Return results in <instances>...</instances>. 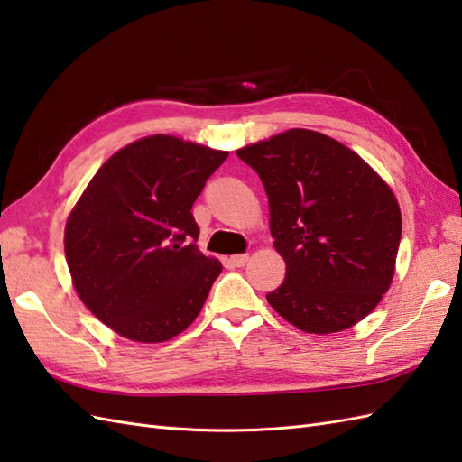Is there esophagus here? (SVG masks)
<instances>
[{
	"mask_svg": "<svg viewBox=\"0 0 462 462\" xmlns=\"http://www.w3.org/2000/svg\"><path fill=\"white\" fill-rule=\"evenodd\" d=\"M229 261L233 266H245L249 263V254H233Z\"/></svg>",
	"mask_w": 462,
	"mask_h": 462,
	"instance_id": "esophagus-1",
	"label": "esophagus"
}]
</instances>
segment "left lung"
<instances>
[{"label": "left lung", "mask_w": 462, "mask_h": 462, "mask_svg": "<svg viewBox=\"0 0 462 462\" xmlns=\"http://www.w3.org/2000/svg\"><path fill=\"white\" fill-rule=\"evenodd\" d=\"M269 198L274 249L286 276L266 300L309 334L347 330L392 286L402 209L383 178L354 150L291 128L237 150Z\"/></svg>", "instance_id": "left-lung-1"}]
</instances>
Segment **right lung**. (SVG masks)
I'll use <instances>...</instances> for the list:
<instances>
[{
  "instance_id": "1",
  "label": "right lung",
  "mask_w": 462,
  "mask_h": 462,
  "mask_svg": "<svg viewBox=\"0 0 462 462\" xmlns=\"http://www.w3.org/2000/svg\"><path fill=\"white\" fill-rule=\"evenodd\" d=\"M229 152L152 134L102 163L65 225L70 279L87 309L132 342L196 320L223 266L198 249L191 205Z\"/></svg>"
}]
</instances>
